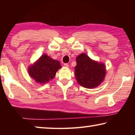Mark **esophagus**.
I'll return each instance as SVG.
<instances>
[{
    "label": "esophagus",
    "mask_w": 135,
    "mask_h": 135,
    "mask_svg": "<svg viewBox=\"0 0 135 135\" xmlns=\"http://www.w3.org/2000/svg\"><path fill=\"white\" fill-rule=\"evenodd\" d=\"M64 65L65 67H68V64L67 63H65L64 64Z\"/></svg>",
    "instance_id": "34e87169"
}]
</instances>
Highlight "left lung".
Instances as JSON below:
<instances>
[{
	"label": "left lung",
	"mask_w": 135,
	"mask_h": 135,
	"mask_svg": "<svg viewBox=\"0 0 135 135\" xmlns=\"http://www.w3.org/2000/svg\"><path fill=\"white\" fill-rule=\"evenodd\" d=\"M74 67L75 76L80 86L85 88H94L103 81L105 76V66L91 59L85 54L76 58Z\"/></svg>",
	"instance_id": "1"
}]
</instances>
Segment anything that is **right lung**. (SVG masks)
<instances>
[{"mask_svg": "<svg viewBox=\"0 0 135 135\" xmlns=\"http://www.w3.org/2000/svg\"><path fill=\"white\" fill-rule=\"evenodd\" d=\"M59 61L43 55L33 65L28 68L30 76L40 83H46L54 78L58 69L61 68Z\"/></svg>", "mask_w": 135, "mask_h": 135, "instance_id": "right-lung-1", "label": "right lung"}]
</instances>
